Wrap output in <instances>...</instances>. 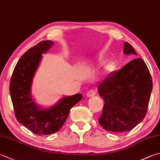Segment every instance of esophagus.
Returning <instances> with one entry per match:
<instances>
[{
  "mask_svg": "<svg viewBox=\"0 0 160 160\" xmlns=\"http://www.w3.org/2000/svg\"><path fill=\"white\" fill-rule=\"evenodd\" d=\"M96 93H97V90L91 89V90H89L88 93H87V96H88V97H93L94 96H95Z\"/></svg>",
  "mask_w": 160,
  "mask_h": 160,
  "instance_id": "34e87169",
  "label": "esophagus"
}]
</instances>
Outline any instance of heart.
Listing matches in <instances>:
<instances>
[{
	"mask_svg": "<svg viewBox=\"0 0 160 160\" xmlns=\"http://www.w3.org/2000/svg\"><path fill=\"white\" fill-rule=\"evenodd\" d=\"M105 62H106L105 58L101 57V58H100L99 60H98V63H99L100 65L103 64ZM117 67H118V65H117V63H116L115 61L112 60V59L109 60L108 62H107L105 63V65H104L103 71L106 74L110 75V74L112 73V72H114L116 71Z\"/></svg>",
	"mask_w": 160,
	"mask_h": 160,
	"instance_id": "b5f03b06",
	"label": "heart"
}]
</instances>
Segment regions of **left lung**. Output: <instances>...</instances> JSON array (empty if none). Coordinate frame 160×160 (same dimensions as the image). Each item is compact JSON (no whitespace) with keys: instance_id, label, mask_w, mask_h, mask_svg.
<instances>
[{"instance_id":"8db88e82","label":"left lung","mask_w":160,"mask_h":160,"mask_svg":"<svg viewBox=\"0 0 160 160\" xmlns=\"http://www.w3.org/2000/svg\"><path fill=\"white\" fill-rule=\"evenodd\" d=\"M123 52L137 55L127 42ZM152 89V78L144 61L141 58L131 61L98 85V94L105 102L98 123L112 132L132 130L146 115Z\"/></svg>"}]
</instances>
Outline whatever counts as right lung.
I'll list each match as a JSON object with an SVG mask.
<instances>
[{
  "mask_svg": "<svg viewBox=\"0 0 160 160\" xmlns=\"http://www.w3.org/2000/svg\"><path fill=\"white\" fill-rule=\"evenodd\" d=\"M53 42L41 41L22 55L14 69L10 93L17 121L36 134L49 135L59 131L65 123L71 108L82 98L81 94L64 97L54 106L42 108L31 97L33 79L42 57Z\"/></svg>",
  "mask_w": 160,
  "mask_h": 160,
  "instance_id": "obj_1",
  "label": "right lung"
}]
</instances>
